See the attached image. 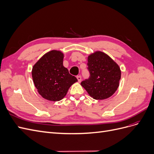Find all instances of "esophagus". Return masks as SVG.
<instances>
[{"instance_id":"34e87169","label":"esophagus","mask_w":154,"mask_h":154,"mask_svg":"<svg viewBox=\"0 0 154 154\" xmlns=\"http://www.w3.org/2000/svg\"><path fill=\"white\" fill-rule=\"evenodd\" d=\"M76 78L78 79V81L79 82H81V80H82V77H81V76H80V75L77 76H76Z\"/></svg>"}]
</instances>
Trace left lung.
Wrapping results in <instances>:
<instances>
[{
  "mask_svg": "<svg viewBox=\"0 0 154 154\" xmlns=\"http://www.w3.org/2000/svg\"><path fill=\"white\" fill-rule=\"evenodd\" d=\"M90 76L82 82L81 85L95 100H105L117 91L121 79L120 67L109 55L96 51L88 57Z\"/></svg>",
  "mask_w": 154,
  "mask_h": 154,
  "instance_id": "left-lung-1",
  "label": "left lung"
}]
</instances>
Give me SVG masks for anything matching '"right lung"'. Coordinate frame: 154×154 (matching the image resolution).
<instances>
[{
    "instance_id": "add662e5",
    "label": "right lung",
    "mask_w": 154,
    "mask_h": 154,
    "mask_svg": "<svg viewBox=\"0 0 154 154\" xmlns=\"http://www.w3.org/2000/svg\"><path fill=\"white\" fill-rule=\"evenodd\" d=\"M63 57L62 51L52 50L43 55L32 67L31 74L35 86L45 100H62L70 87L78 82L63 66Z\"/></svg>"
}]
</instances>
